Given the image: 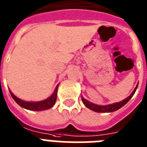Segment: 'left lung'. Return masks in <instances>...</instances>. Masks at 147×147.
<instances>
[{"mask_svg":"<svg viewBox=\"0 0 147 147\" xmlns=\"http://www.w3.org/2000/svg\"><path fill=\"white\" fill-rule=\"evenodd\" d=\"M138 84H137L136 88H134V90H133V92L130 94L129 96H127V98H125L123 100L120 101V102H115V103H112V104H108V105H104V106H100V105H96L94 104L93 102L88 101V100H86L85 98H84L83 96H82V100L83 102L84 105H85L86 107H88V109H90V110H93L94 112H96V113H113V112H115V111L118 110L120 108H121L122 107H124L126 103H127L128 101L131 100L133 95L135 93L137 88H138Z\"/></svg>","mask_w":147,"mask_h":147,"instance_id":"obj_1","label":"left lung"}]
</instances>
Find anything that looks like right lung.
<instances>
[{
	"instance_id": "add662e5",
	"label": "right lung",
	"mask_w": 147,
	"mask_h": 147,
	"mask_svg": "<svg viewBox=\"0 0 147 147\" xmlns=\"http://www.w3.org/2000/svg\"><path fill=\"white\" fill-rule=\"evenodd\" d=\"M58 86L59 84H57L56 88H55L54 91L50 97H48L46 100L41 101H35V102H32V101H25L22 100L21 99L18 98L17 96H16L13 93L11 92V90H9V92L11 94L12 97L13 98L14 100L18 105H20V107H22L24 109H28V110L32 111H43L46 110V109H49L51 107H53V105L55 104V102L57 100V90H58Z\"/></svg>"
}]
</instances>
